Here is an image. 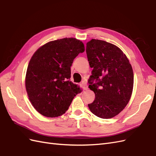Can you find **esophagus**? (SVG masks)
I'll use <instances>...</instances> for the list:
<instances>
[{"mask_svg":"<svg viewBox=\"0 0 156 156\" xmlns=\"http://www.w3.org/2000/svg\"><path fill=\"white\" fill-rule=\"evenodd\" d=\"M82 85L84 88V90H87L88 89V85H87V83L85 81H82Z\"/></svg>","mask_w":156,"mask_h":156,"instance_id":"esophagus-1","label":"esophagus"}]
</instances>
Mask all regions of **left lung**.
Listing matches in <instances>:
<instances>
[{
  "instance_id": "obj_1",
  "label": "left lung",
  "mask_w": 156,
  "mask_h": 156,
  "mask_svg": "<svg viewBox=\"0 0 156 156\" xmlns=\"http://www.w3.org/2000/svg\"><path fill=\"white\" fill-rule=\"evenodd\" d=\"M88 61L92 68L88 88L95 100L88 104L94 115L111 119L128 103L133 87V72L127 56L117 46L92 39L87 44Z\"/></svg>"
}]
</instances>
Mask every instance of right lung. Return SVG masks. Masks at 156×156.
<instances>
[{
	"mask_svg": "<svg viewBox=\"0 0 156 156\" xmlns=\"http://www.w3.org/2000/svg\"><path fill=\"white\" fill-rule=\"evenodd\" d=\"M84 51L82 41L73 37L51 41L33 55L28 66L25 87L32 105L43 116L63 115L81 89L70 81L74 58Z\"/></svg>",
	"mask_w": 156,
	"mask_h": 156,
	"instance_id": "1",
	"label": "right lung"
}]
</instances>
